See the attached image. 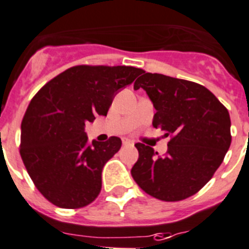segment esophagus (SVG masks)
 <instances>
[{
	"instance_id": "1",
	"label": "esophagus",
	"mask_w": 249,
	"mask_h": 249,
	"mask_svg": "<svg viewBox=\"0 0 249 249\" xmlns=\"http://www.w3.org/2000/svg\"><path fill=\"white\" fill-rule=\"evenodd\" d=\"M122 144L124 146H132L133 145V141H131V139H128V138H123L122 139Z\"/></svg>"
}]
</instances>
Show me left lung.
I'll return each instance as SVG.
<instances>
[{
  "label": "left lung",
  "mask_w": 249,
  "mask_h": 249,
  "mask_svg": "<svg viewBox=\"0 0 249 249\" xmlns=\"http://www.w3.org/2000/svg\"><path fill=\"white\" fill-rule=\"evenodd\" d=\"M134 83L143 88L156 113L154 128L170 136L164 156L137 143L134 181L145 193L164 202H178L203 188L221 165L231 144L227 108L198 83L159 73H145Z\"/></svg>",
  "instance_id": "1"
}]
</instances>
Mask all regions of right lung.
<instances>
[{"mask_svg":"<svg viewBox=\"0 0 249 249\" xmlns=\"http://www.w3.org/2000/svg\"><path fill=\"white\" fill-rule=\"evenodd\" d=\"M143 70L131 66L71 67L36 93L22 121L19 153L40 193L56 207L78 209L95 200L101 172L121 139L89 143L85 123L107 115L121 88Z\"/></svg>","mask_w":249,"mask_h":249,"instance_id":"right-lung-1","label":"right lung"}]
</instances>
